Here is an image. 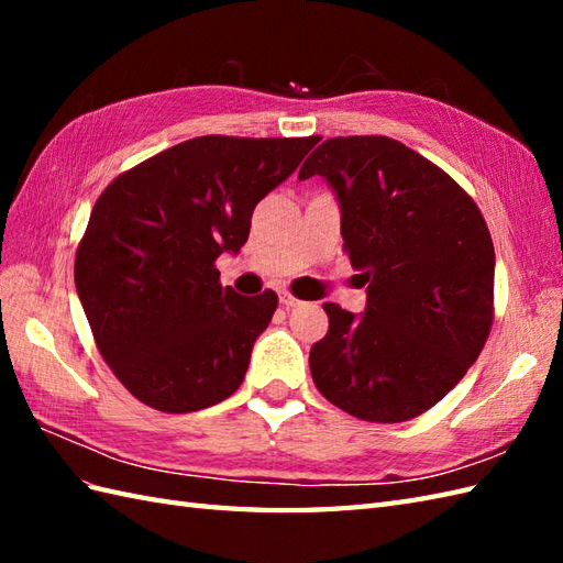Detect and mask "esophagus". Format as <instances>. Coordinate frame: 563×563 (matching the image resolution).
Here are the masks:
<instances>
[{
    "label": "esophagus",
    "instance_id": "34e87169",
    "mask_svg": "<svg viewBox=\"0 0 563 563\" xmlns=\"http://www.w3.org/2000/svg\"><path fill=\"white\" fill-rule=\"evenodd\" d=\"M280 305L283 307H288V309H292V307H297V305H300V300H297V297H292L290 292H280Z\"/></svg>",
    "mask_w": 563,
    "mask_h": 563
}]
</instances>
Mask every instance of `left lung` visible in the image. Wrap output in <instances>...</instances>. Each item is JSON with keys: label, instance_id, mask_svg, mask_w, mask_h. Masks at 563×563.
Returning a JSON list of instances; mask_svg holds the SVG:
<instances>
[{"label": "left lung", "instance_id": "1", "mask_svg": "<svg viewBox=\"0 0 563 563\" xmlns=\"http://www.w3.org/2000/svg\"><path fill=\"white\" fill-rule=\"evenodd\" d=\"M314 174L339 198L343 251L367 285V307L355 317L324 305L312 379L361 421H409L457 385L488 339L492 234L452 176L391 137L321 142L300 178Z\"/></svg>", "mask_w": 563, "mask_h": 563}]
</instances>
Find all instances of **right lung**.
Masks as SVG:
<instances>
[{
    "instance_id": "right-lung-1",
    "label": "right lung",
    "mask_w": 563,
    "mask_h": 563,
    "mask_svg": "<svg viewBox=\"0 0 563 563\" xmlns=\"http://www.w3.org/2000/svg\"><path fill=\"white\" fill-rule=\"evenodd\" d=\"M317 142L194 137L106 186L77 246L75 285L99 353L135 399L190 413L242 385L278 295L222 288L214 261L246 244L256 202Z\"/></svg>"
}]
</instances>
